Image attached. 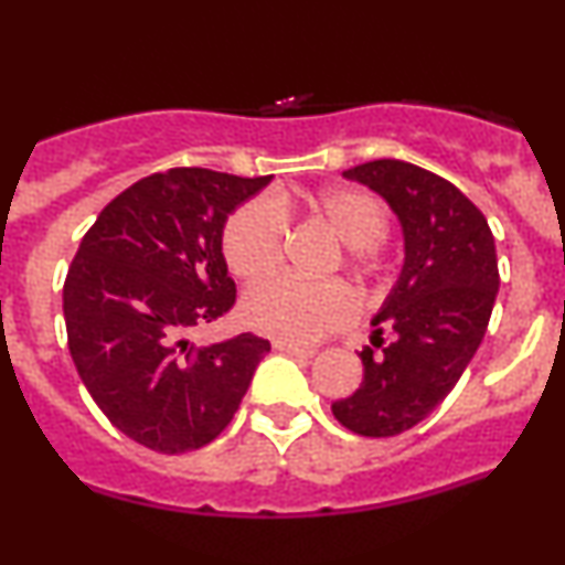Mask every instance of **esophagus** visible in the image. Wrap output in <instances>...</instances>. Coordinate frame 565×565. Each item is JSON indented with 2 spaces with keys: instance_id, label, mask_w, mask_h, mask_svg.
I'll return each instance as SVG.
<instances>
[{
  "instance_id": "esophagus-1",
  "label": "esophagus",
  "mask_w": 565,
  "mask_h": 565,
  "mask_svg": "<svg viewBox=\"0 0 565 565\" xmlns=\"http://www.w3.org/2000/svg\"><path fill=\"white\" fill-rule=\"evenodd\" d=\"M274 348L278 353H289V355H300V359H313L316 350L313 348H305V345H295V342H281L276 340Z\"/></svg>"
}]
</instances>
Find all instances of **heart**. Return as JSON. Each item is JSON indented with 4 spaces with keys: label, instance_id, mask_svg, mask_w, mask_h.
I'll list each match as a JSON object with an SVG mask.
<instances>
[{
    "label": "heart",
    "instance_id": "b5f03b06",
    "mask_svg": "<svg viewBox=\"0 0 565 565\" xmlns=\"http://www.w3.org/2000/svg\"><path fill=\"white\" fill-rule=\"evenodd\" d=\"M297 210L323 223L342 242V263L361 278H372L382 263V238L391 228L387 206L361 188H327L297 201L276 193L270 201H246L223 228V255L231 274L260 281L281 265L287 220ZM359 302L342 281L302 284L291 278L257 284L242 300V319L255 332L281 342L308 345L350 327Z\"/></svg>",
    "mask_w": 565,
    "mask_h": 565
}]
</instances>
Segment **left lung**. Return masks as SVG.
Here are the masks:
<instances>
[{
  "label": "left lung",
  "instance_id": "obj_1",
  "mask_svg": "<svg viewBox=\"0 0 565 565\" xmlns=\"http://www.w3.org/2000/svg\"><path fill=\"white\" fill-rule=\"evenodd\" d=\"M345 178L393 206L404 225L406 263L374 316L372 348L361 350L364 382L334 401L332 414L350 433L393 438L451 393L481 345L499 289L497 246L483 212L440 174L377 159Z\"/></svg>",
  "mask_w": 565,
  "mask_h": 565
}]
</instances>
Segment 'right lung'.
<instances>
[{"label":"right lung","mask_w":565,"mask_h":565,"mask_svg":"<svg viewBox=\"0 0 565 565\" xmlns=\"http://www.w3.org/2000/svg\"><path fill=\"white\" fill-rule=\"evenodd\" d=\"M265 178L174 167L108 201L63 284L68 350L100 412L159 454L196 451L228 427L270 342L188 345L236 302L223 225Z\"/></svg>","instance_id":"right-lung-1"}]
</instances>
